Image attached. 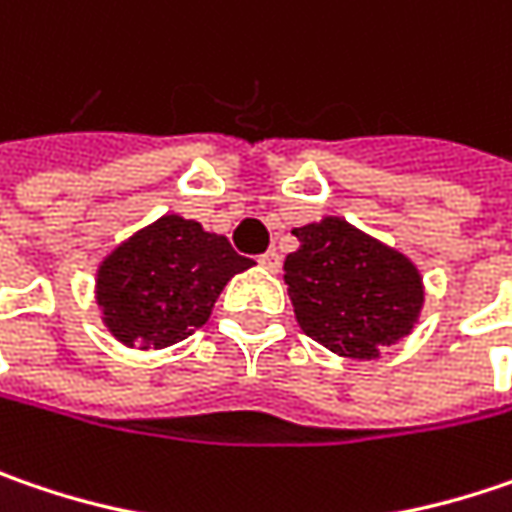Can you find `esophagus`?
Here are the masks:
<instances>
[{"label": "esophagus", "mask_w": 512, "mask_h": 512, "mask_svg": "<svg viewBox=\"0 0 512 512\" xmlns=\"http://www.w3.org/2000/svg\"><path fill=\"white\" fill-rule=\"evenodd\" d=\"M259 265H262L265 270H273V273H276L279 265H282V256H279L276 250H268V253H262V256H259Z\"/></svg>", "instance_id": "34e87169"}]
</instances>
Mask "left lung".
<instances>
[{"label":"left lung","instance_id":"obj_1","mask_svg":"<svg viewBox=\"0 0 512 512\" xmlns=\"http://www.w3.org/2000/svg\"><path fill=\"white\" fill-rule=\"evenodd\" d=\"M285 285L302 331L340 357L371 360L412 331L423 305L418 268L343 218L296 227Z\"/></svg>","mask_w":512,"mask_h":512}]
</instances>
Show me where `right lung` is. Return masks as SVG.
<instances>
[{"mask_svg": "<svg viewBox=\"0 0 512 512\" xmlns=\"http://www.w3.org/2000/svg\"><path fill=\"white\" fill-rule=\"evenodd\" d=\"M253 265L198 221L164 216L97 270V305L120 343L167 348L210 320L224 285Z\"/></svg>", "mask_w": 512, "mask_h": 512, "instance_id": "obj_1", "label": "right lung"}]
</instances>
